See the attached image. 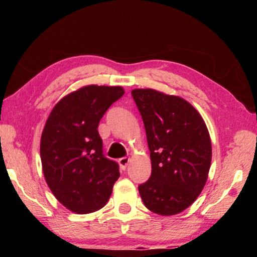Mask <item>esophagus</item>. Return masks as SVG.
<instances>
[{
    "instance_id": "1",
    "label": "esophagus",
    "mask_w": 257,
    "mask_h": 257,
    "mask_svg": "<svg viewBox=\"0 0 257 257\" xmlns=\"http://www.w3.org/2000/svg\"><path fill=\"white\" fill-rule=\"evenodd\" d=\"M119 165H120V168L122 169V170H124L125 168H127V165L129 164V162H130V159L129 158H121V159H119Z\"/></svg>"
}]
</instances>
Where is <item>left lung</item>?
<instances>
[{
	"instance_id": "obj_1",
	"label": "left lung",
	"mask_w": 257,
	"mask_h": 257,
	"mask_svg": "<svg viewBox=\"0 0 257 257\" xmlns=\"http://www.w3.org/2000/svg\"><path fill=\"white\" fill-rule=\"evenodd\" d=\"M144 121L152 175L138 190L145 206L175 215L190 206L206 184L212 160L210 134L189 102L152 88L132 90Z\"/></svg>"
}]
</instances>
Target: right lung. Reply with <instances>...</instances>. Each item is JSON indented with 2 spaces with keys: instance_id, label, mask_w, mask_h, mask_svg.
I'll list each match as a JSON object with an SVG mask.
<instances>
[{
  "instance_id": "add662e5",
  "label": "right lung",
  "mask_w": 257,
  "mask_h": 257,
  "mask_svg": "<svg viewBox=\"0 0 257 257\" xmlns=\"http://www.w3.org/2000/svg\"><path fill=\"white\" fill-rule=\"evenodd\" d=\"M121 86L88 85L55 104L41 137V160L55 198L77 214L102 208L120 177L119 165L103 155L98 123Z\"/></svg>"
}]
</instances>
